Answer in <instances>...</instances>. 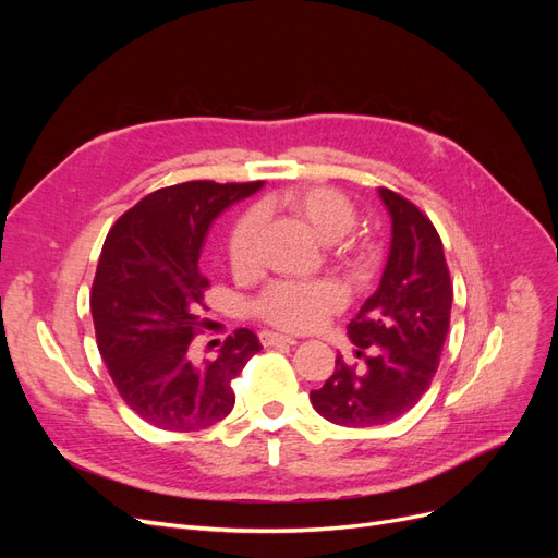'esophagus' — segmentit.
Segmentation results:
<instances>
[{
  "mask_svg": "<svg viewBox=\"0 0 558 558\" xmlns=\"http://www.w3.org/2000/svg\"><path fill=\"white\" fill-rule=\"evenodd\" d=\"M260 342H263L265 347H275V344H298L295 337L281 335V332H272V330H263V332H260Z\"/></svg>",
  "mask_w": 558,
  "mask_h": 558,
  "instance_id": "1",
  "label": "esophagus"
}]
</instances>
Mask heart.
Here are the masks:
<instances>
[{"mask_svg":"<svg viewBox=\"0 0 558 558\" xmlns=\"http://www.w3.org/2000/svg\"><path fill=\"white\" fill-rule=\"evenodd\" d=\"M272 207L289 211L316 240L332 242L335 256L344 265L356 267L361 263V251L351 242L340 240L356 223V207L342 191L328 189V185H300V189L283 191L272 199ZM258 238L260 214L248 209L234 221L228 234V260L234 269H248L256 263ZM342 302L344 293L332 281H279L269 286L253 310L279 328L305 330L320 324Z\"/></svg>","mask_w":558,"mask_h":558,"instance_id":"1","label":"heart"}]
</instances>
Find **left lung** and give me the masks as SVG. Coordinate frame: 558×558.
<instances>
[{"mask_svg": "<svg viewBox=\"0 0 558 558\" xmlns=\"http://www.w3.org/2000/svg\"><path fill=\"white\" fill-rule=\"evenodd\" d=\"M391 214V248L379 281L347 326L361 363L335 359V373L310 393L330 424L381 426L410 412L428 391L451 314V279L430 218L402 195L379 189Z\"/></svg>", "mask_w": 558, "mask_h": 558, "instance_id": "8db88e82", "label": "left lung"}]
</instances>
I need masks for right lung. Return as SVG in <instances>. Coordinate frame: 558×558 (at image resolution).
<instances>
[{
  "mask_svg": "<svg viewBox=\"0 0 558 558\" xmlns=\"http://www.w3.org/2000/svg\"><path fill=\"white\" fill-rule=\"evenodd\" d=\"M263 183L167 185L142 197L107 234L90 293L97 349L118 393L150 426L202 430L234 408L230 381L260 342L240 328L216 359L189 356L209 289L197 260L214 218Z\"/></svg>",
  "mask_w": 558,
  "mask_h": 558,
  "instance_id": "right-lung-1",
  "label": "right lung"
}]
</instances>
